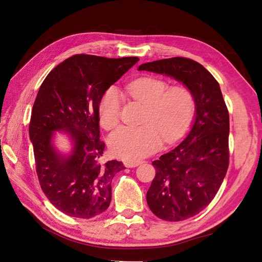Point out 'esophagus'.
<instances>
[{"label": "esophagus", "mask_w": 262, "mask_h": 262, "mask_svg": "<svg viewBox=\"0 0 262 262\" xmlns=\"http://www.w3.org/2000/svg\"><path fill=\"white\" fill-rule=\"evenodd\" d=\"M141 164V162H130V161H125L124 162V166L125 167H137V166H139Z\"/></svg>", "instance_id": "esophagus-1"}]
</instances>
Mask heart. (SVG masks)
<instances>
[{"instance_id": "1", "label": "heart", "mask_w": 262, "mask_h": 262, "mask_svg": "<svg viewBox=\"0 0 262 262\" xmlns=\"http://www.w3.org/2000/svg\"><path fill=\"white\" fill-rule=\"evenodd\" d=\"M125 93L144 105L141 126H121L110 134L112 153L125 161L142 160L161 147L162 141L172 143L191 124L196 102L193 92L185 85L170 86L153 76L140 77L125 85ZM121 102L114 87L104 93L99 101L98 116L102 128L110 130L120 121Z\"/></svg>"}]
</instances>
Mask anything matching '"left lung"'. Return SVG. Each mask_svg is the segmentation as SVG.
<instances>
[{"mask_svg": "<svg viewBox=\"0 0 262 262\" xmlns=\"http://www.w3.org/2000/svg\"><path fill=\"white\" fill-rule=\"evenodd\" d=\"M139 71L173 77L194 94L192 128L178 146L152 163L156 175L146 193L148 207L157 217L184 221L207 208L224 180L229 160L228 110L217 81L191 59L147 62Z\"/></svg>", "mask_w": 262, "mask_h": 262, "instance_id": "obj_1", "label": "left lung"}]
</instances>
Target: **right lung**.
I'll list each match as a JSON object with an SVG mask.
<instances>
[{
    "instance_id": "1",
    "label": "right lung",
    "mask_w": 262,
    "mask_h": 262,
    "mask_svg": "<svg viewBox=\"0 0 262 262\" xmlns=\"http://www.w3.org/2000/svg\"><path fill=\"white\" fill-rule=\"evenodd\" d=\"M139 61L75 54L47 75L35 99L29 123L39 184L48 200L69 216L92 219L112 201V180L124 169L116 160L101 163L98 106L104 93ZM54 130H66L73 153L60 156Z\"/></svg>"
}]
</instances>
